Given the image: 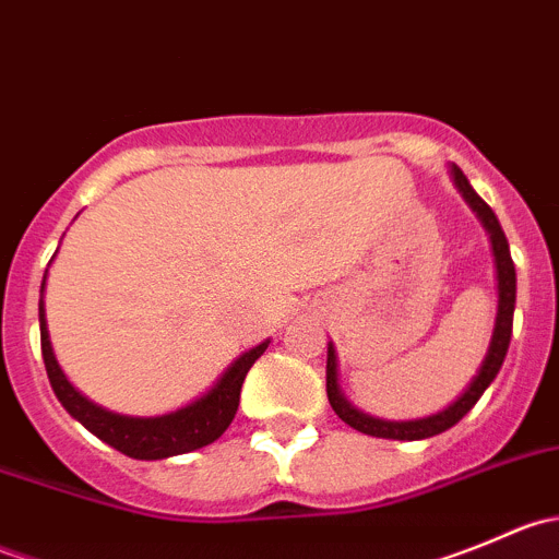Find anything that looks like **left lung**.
<instances>
[{
    "label": "left lung",
    "mask_w": 559,
    "mask_h": 559,
    "mask_svg": "<svg viewBox=\"0 0 559 559\" xmlns=\"http://www.w3.org/2000/svg\"><path fill=\"white\" fill-rule=\"evenodd\" d=\"M449 175H452L456 191L462 194V200L471 205V211L476 213V218L481 222V227L487 229L489 243H492V257H495V273H498V316H495V330L492 341H489L487 354H484L481 365H478L476 376L471 379V384L460 392V397L454 403H449L447 408L438 411V414L421 416V419H405V421H392V419H379V416H370L365 411H359L357 405H352L346 400V394L341 392L337 384V354L332 343H326V397H330L332 411L346 421L354 430L365 432V436L373 438H392V441H421V438H432L447 432L449 427H454L473 405L478 403L487 386L492 384L495 376L503 368L506 352H509L511 343V326H514V302H516V270L511 262V248L506 240L503 227H500L498 216L492 213V207L481 200V197L473 191V186L467 183V178L456 165H449Z\"/></svg>",
    "instance_id": "8db88e82"
}]
</instances>
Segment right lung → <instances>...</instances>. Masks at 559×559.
Masks as SVG:
<instances>
[{"label":"right lung","instance_id":"add662e5","mask_svg":"<svg viewBox=\"0 0 559 559\" xmlns=\"http://www.w3.org/2000/svg\"><path fill=\"white\" fill-rule=\"evenodd\" d=\"M45 278H48V270L43 275V286H39L43 295ZM39 341H43V359L50 386H53L56 397L64 405L67 414L81 421L88 432H94L107 447L118 449V452L127 456H134V460H167V456L194 452V449H202L216 441V438H222V432L227 430L229 421L235 419V411H238L240 386H243L246 373L262 357L264 348L270 346V341H262L259 346L248 348L235 362L227 365V370L218 376L216 384L207 389V392L170 411V414L127 416L92 403L86 394H81L70 384L59 359H56L53 346H50L43 297H39Z\"/></svg>","mask_w":559,"mask_h":559}]
</instances>
